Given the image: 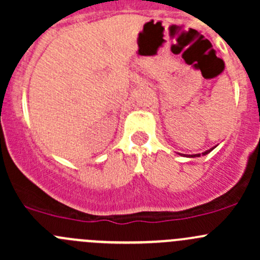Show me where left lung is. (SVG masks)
Instances as JSON below:
<instances>
[{"mask_svg":"<svg viewBox=\"0 0 260 260\" xmlns=\"http://www.w3.org/2000/svg\"><path fill=\"white\" fill-rule=\"evenodd\" d=\"M216 147H217V145H216V146H214V147H211V148H210V149H208V151L203 152V153H201V154H203V156H205V154L210 153V152L212 151V149H214V148H216ZM187 157H191V158H193V157H200V153H196V154H188Z\"/></svg>","mask_w":260,"mask_h":260,"instance_id":"left-lung-1","label":"left lung"}]
</instances>
